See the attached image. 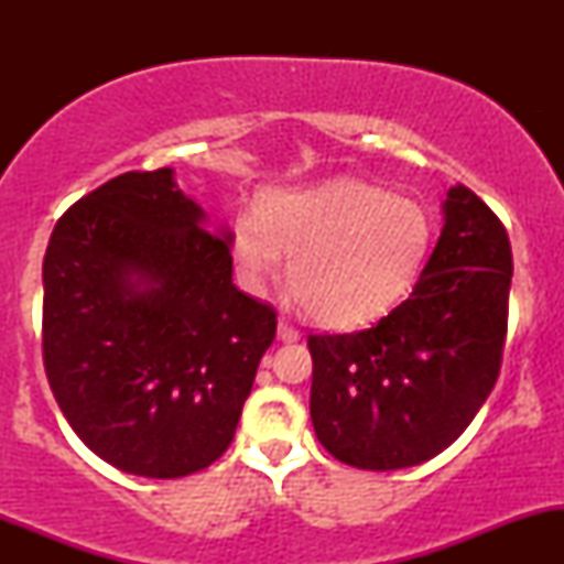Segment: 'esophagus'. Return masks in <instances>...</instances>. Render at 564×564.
<instances>
[{
    "mask_svg": "<svg viewBox=\"0 0 564 564\" xmlns=\"http://www.w3.org/2000/svg\"><path fill=\"white\" fill-rule=\"evenodd\" d=\"M278 339H281V341H296V339H300V332H296L291 323L281 321V323H278Z\"/></svg>",
    "mask_w": 564,
    "mask_h": 564,
    "instance_id": "34e87169",
    "label": "esophagus"
}]
</instances>
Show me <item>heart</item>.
Wrapping results in <instances>:
<instances>
[{"label": "heart", "mask_w": 564, "mask_h": 564, "mask_svg": "<svg viewBox=\"0 0 564 564\" xmlns=\"http://www.w3.org/2000/svg\"><path fill=\"white\" fill-rule=\"evenodd\" d=\"M432 223L422 204L360 180L270 187L257 215L232 225L238 278L260 291L289 260V281L323 326L355 328L387 315L422 275Z\"/></svg>", "instance_id": "1"}]
</instances>
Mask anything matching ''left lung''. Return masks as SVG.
Here are the masks:
<instances>
[{"label": "left lung", "mask_w": 564, "mask_h": 564, "mask_svg": "<svg viewBox=\"0 0 564 564\" xmlns=\"http://www.w3.org/2000/svg\"><path fill=\"white\" fill-rule=\"evenodd\" d=\"M509 286L507 228L467 185L451 187L411 296L366 332L307 339L310 416L323 448L373 471L448 448L498 379Z\"/></svg>", "instance_id": "1"}]
</instances>
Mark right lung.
I'll use <instances>...</instances> for the list:
<instances>
[{
  "mask_svg": "<svg viewBox=\"0 0 564 564\" xmlns=\"http://www.w3.org/2000/svg\"><path fill=\"white\" fill-rule=\"evenodd\" d=\"M174 170L127 172L57 219L42 283L44 371L89 451L172 480L236 435L275 310L232 286L230 230Z\"/></svg>",
  "mask_w": 564,
  "mask_h": 564,
  "instance_id": "add662e5",
  "label": "right lung"
}]
</instances>
